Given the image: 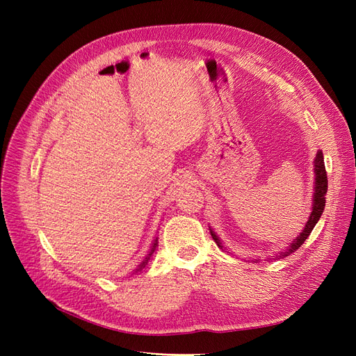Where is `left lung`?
I'll list each match as a JSON object with an SVG mask.
<instances>
[{"instance_id": "1", "label": "left lung", "mask_w": 356, "mask_h": 356, "mask_svg": "<svg viewBox=\"0 0 356 356\" xmlns=\"http://www.w3.org/2000/svg\"><path fill=\"white\" fill-rule=\"evenodd\" d=\"M315 174H316V178H315V184L316 186H315V195H314V209H312V213H310V217H309V221L306 222L305 230L300 233L298 238L294 239V243L291 245L289 250L285 254H282L284 257L286 254L294 252L296 250H298L301 245L305 243V241L309 238V234L312 233V230H314L316 222L319 221L322 212H324L325 196H327V190H328V178H327V170H325L324 154H322V149H318V153H316ZM211 236H212V239L215 241V243H217L220 248H222L220 239L217 238V234H215L212 230H211Z\"/></svg>"}]
</instances>
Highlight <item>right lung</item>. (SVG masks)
<instances>
[{"label": "right lung", "instance_id": "obj_1", "mask_svg": "<svg viewBox=\"0 0 356 356\" xmlns=\"http://www.w3.org/2000/svg\"><path fill=\"white\" fill-rule=\"evenodd\" d=\"M156 246H157V239L154 241V245H153V248H152V251H149L148 257H147V258H145V260H144V261L141 263V266H139V267L136 268V270H141V268H143V267H145V264H147V263H148V260H149V257H152V255H153V252H154V250H156Z\"/></svg>", "mask_w": 356, "mask_h": 356}]
</instances>
